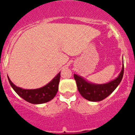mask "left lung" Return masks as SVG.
Returning a JSON list of instances; mask_svg holds the SVG:
<instances>
[{
    "instance_id": "obj_1",
    "label": "left lung",
    "mask_w": 135,
    "mask_h": 135,
    "mask_svg": "<svg viewBox=\"0 0 135 135\" xmlns=\"http://www.w3.org/2000/svg\"><path fill=\"white\" fill-rule=\"evenodd\" d=\"M124 75V62L120 74L115 79L105 84H94L87 81L83 77L74 74L78 90L84 99L90 101H100L108 97L120 84Z\"/></svg>"
}]
</instances>
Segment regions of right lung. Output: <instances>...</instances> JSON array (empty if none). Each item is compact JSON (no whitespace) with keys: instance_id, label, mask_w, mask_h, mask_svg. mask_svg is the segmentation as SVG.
<instances>
[{"instance_id":"right-lung-1","label":"right lung","mask_w":135,"mask_h":135,"mask_svg":"<svg viewBox=\"0 0 135 135\" xmlns=\"http://www.w3.org/2000/svg\"><path fill=\"white\" fill-rule=\"evenodd\" d=\"M60 73L59 72L47 84L36 89H23L15 86L11 81L9 76L8 80L13 89L21 98L32 104H42L53 99L57 94L60 80Z\"/></svg>"}]
</instances>
